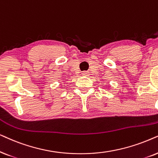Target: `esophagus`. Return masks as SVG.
Instances as JSON below:
<instances>
[{"label":"esophagus","mask_w":158,"mask_h":158,"mask_svg":"<svg viewBox=\"0 0 158 158\" xmlns=\"http://www.w3.org/2000/svg\"><path fill=\"white\" fill-rule=\"evenodd\" d=\"M81 74L83 76H89V72L88 71H82Z\"/></svg>","instance_id":"obj_1"}]
</instances>
